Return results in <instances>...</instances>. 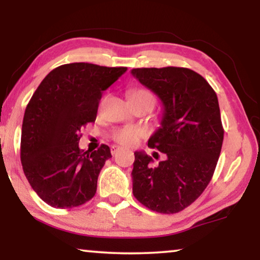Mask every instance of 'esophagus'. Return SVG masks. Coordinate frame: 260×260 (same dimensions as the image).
I'll use <instances>...</instances> for the list:
<instances>
[{
    "label": "esophagus",
    "mask_w": 260,
    "mask_h": 260,
    "mask_svg": "<svg viewBox=\"0 0 260 260\" xmlns=\"http://www.w3.org/2000/svg\"><path fill=\"white\" fill-rule=\"evenodd\" d=\"M119 150V148H117V147H112L111 148V154L112 155H115V154H117V151Z\"/></svg>",
    "instance_id": "1"
}]
</instances>
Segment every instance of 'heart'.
Here are the masks:
<instances>
[{
	"label": "heart",
	"mask_w": 260,
	"mask_h": 260,
	"mask_svg": "<svg viewBox=\"0 0 260 260\" xmlns=\"http://www.w3.org/2000/svg\"><path fill=\"white\" fill-rule=\"evenodd\" d=\"M135 99H147V101L151 102L154 104V94L147 88H135L130 92V101H135ZM145 135L143 130L136 129V127L131 126H124L119 127L116 131H113L112 140L120 145L124 147H133Z\"/></svg>",
	"instance_id": "heart-1"
}]
</instances>
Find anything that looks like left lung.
<instances>
[{
  "label": "left lung",
  "mask_w": 260,
  "mask_h": 260,
  "mask_svg": "<svg viewBox=\"0 0 260 260\" xmlns=\"http://www.w3.org/2000/svg\"><path fill=\"white\" fill-rule=\"evenodd\" d=\"M131 73L161 99V126L148 147L166 157L152 166L144 151L135 152L134 197L154 212L179 213L200 197L214 174L223 141L218 97L204 77L184 67Z\"/></svg>",
  "instance_id": "left-lung-1"
}]
</instances>
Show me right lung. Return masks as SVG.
I'll list each match as a JSON object with an SVG mask.
<instances>
[{
    "instance_id": "add662e5",
    "label": "right lung",
    "mask_w": 260,
    "mask_h": 260,
    "mask_svg": "<svg viewBox=\"0 0 260 260\" xmlns=\"http://www.w3.org/2000/svg\"><path fill=\"white\" fill-rule=\"evenodd\" d=\"M126 67L66 63L51 71L31 95L21 131V163L28 182L46 204L73 208L94 197L108 145L79 149L80 130L95 120L103 91Z\"/></svg>"
}]
</instances>
